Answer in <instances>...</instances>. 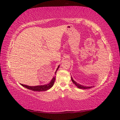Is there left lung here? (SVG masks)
I'll return each mask as SVG.
<instances>
[{"mask_svg":"<svg viewBox=\"0 0 120 120\" xmlns=\"http://www.w3.org/2000/svg\"><path fill=\"white\" fill-rule=\"evenodd\" d=\"M71 80L72 82L74 83V84L76 85V86L77 87V88H79V89H89V88H91L92 87V86H83V85H81L79 84H78V83H77L76 82H75V81L73 79V78H72V77H71Z\"/></svg>","mask_w":120,"mask_h":120,"instance_id":"8db88e82","label":"left lung"}]
</instances>
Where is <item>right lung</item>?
I'll list each match as a JSON object with an SVG mask.
<instances>
[{"mask_svg": "<svg viewBox=\"0 0 120 120\" xmlns=\"http://www.w3.org/2000/svg\"><path fill=\"white\" fill-rule=\"evenodd\" d=\"M60 65L58 67L57 69L55 72V74H56V71L58 70L59 68ZM56 77H53L52 80H51V82L49 83V84H45V85H38V86H28V85H23V84H21L22 86L25 87L26 88L30 89V90H33V91H36V92H42V91H46L48 90L49 89H50L51 87L53 86L54 83L55 82L56 80Z\"/></svg>", "mask_w": 120, "mask_h": 120, "instance_id": "right-lung-1", "label": "right lung"}]
</instances>
